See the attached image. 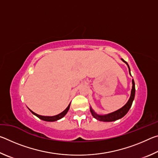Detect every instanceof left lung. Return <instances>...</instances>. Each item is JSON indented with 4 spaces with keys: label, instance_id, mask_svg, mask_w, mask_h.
Here are the masks:
<instances>
[{
    "label": "left lung",
    "instance_id": "8db88e82",
    "mask_svg": "<svg viewBox=\"0 0 158 158\" xmlns=\"http://www.w3.org/2000/svg\"><path fill=\"white\" fill-rule=\"evenodd\" d=\"M121 59L124 63H125L127 65L128 68H129V73L130 74V69L129 65H128L127 63L126 62V61H125L123 59V58H121ZM130 75H131V74H130ZM135 81H134V80L132 79V91H131L130 98L127 102L126 103V105H125V106H123L122 108L118 109V110H117L114 112H112V113H111V114L103 115V116H101V115H98L97 114H95V111H93L91 108H90V112H91L93 116L100 121L111 122V121H116V120L121 118L123 117L127 113L128 111H129V109L131 107V106H132V102L134 100V99H135Z\"/></svg>",
    "mask_w": 158,
    "mask_h": 158
}]
</instances>
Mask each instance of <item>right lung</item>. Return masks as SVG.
<instances>
[{
  "label": "right lung",
  "instance_id": "obj_1",
  "mask_svg": "<svg viewBox=\"0 0 158 158\" xmlns=\"http://www.w3.org/2000/svg\"><path fill=\"white\" fill-rule=\"evenodd\" d=\"M69 105H70V104H69L68 107H67L63 112H61L60 114L56 115V116H40V115H38V114H37L35 113H34V112L32 111L31 110H30V111L34 115H35L37 117H38L39 118H40L41 120H43V121H57V120H59L60 118H62L63 116H65V115L67 113H68V111L69 110Z\"/></svg>",
  "mask_w": 158,
  "mask_h": 158
}]
</instances>
